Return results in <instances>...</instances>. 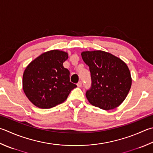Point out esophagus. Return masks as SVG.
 Returning <instances> with one entry per match:
<instances>
[{
	"instance_id": "1",
	"label": "esophagus",
	"mask_w": 153,
	"mask_h": 153,
	"mask_svg": "<svg viewBox=\"0 0 153 153\" xmlns=\"http://www.w3.org/2000/svg\"><path fill=\"white\" fill-rule=\"evenodd\" d=\"M77 86L78 87H81L82 86V82L81 81H79L77 83Z\"/></svg>"
}]
</instances>
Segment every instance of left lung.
Segmentation results:
<instances>
[{"label": "left lung", "mask_w": 153, "mask_h": 153, "mask_svg": "<svg viewBox=\"0 0 153 153\" xmlns=\"http://www.w3.org/2000/svg\"><path fill=\"white\" fill-rule=\"evenodd\" d=\"M81 56L91 75V88L86 93L88 102L106 111L118 107L131 87L128 66L119 57L102 51H83Z\"/></svg>", "instance_id": "left-lung-1"}]
</instances>
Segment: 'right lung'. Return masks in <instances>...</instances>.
<instances>
[{
	"label": "right lung",
	"mask_w": 153,
	"mask_h": 153,
	"mask_svg": "<svg viewBox=\"0 0 153 153\" xmlns=\"http://www.w3.org/2000/svg\"><path fill=\"white\" fill-rule=\"evenodd\" d=\"M68 53L51 50L41 54L29 63L22 76V88L34 106L51 108L65 101L76 87L70 82V72L63 67Z\"/></svg>",
	"instance_id": "1"
}]
</instances>
